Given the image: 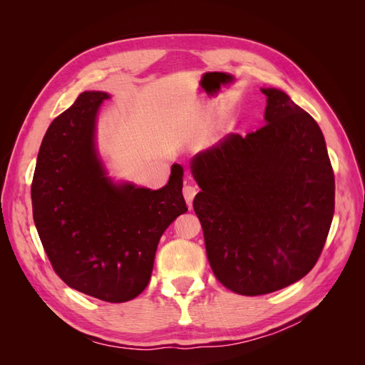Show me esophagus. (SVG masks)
<instances>
[{
  "mask_svg": "<svg viewBox=\"0 0 365 365\" xmlns=\"http://www.w3.org/2000/svg\"><path fill=\"white\" fill-rule=\"evenodd\" d=\"M182 195H184L185 202L189 204V205H192L193 197H195V195H196V187H193L192 184H185L184 189H182Z\"/></svg>",
  "mask_w": 365,
  "mask_h": 365,
  "instance_id": "1",
  "label": "esophagus"
}]
</instances>
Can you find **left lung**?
I'll return each mask as SVG.
<instances>
[{
    "instance_id": "8db88e82",
    "label": "left lung",
    "mask_w": 365,
    "mask_h": 365,
    "mask_svg": "<svg viewBox=\"0 0 365 365\" xmlns=\"http://www.w3.org/2000/svg\"><path fill=\"white\" fill-rule=\"evenodd\" d=\"M262 93L267 125L245 137L230 134L190 163L210 267L240 295L303 279L323 251L335 210L322 129L282 90Z\"/></svg>"
}]
</instances>
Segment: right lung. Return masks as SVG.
I'll return each mask as SVG.
<instances>
[{
  "mask_svg": "<svg viewBox=\"0 0 365 365\" xmlns=\"http://www.w3.org/2000/svg\"><path fill=\"white\" fill-rule=\"evenodd\" d=\"M103 91H85L51 121L31 182L33 219L53 269L70 288L109 303L140 295L160 237L187 212L182 168L160 190L114 182L96 146Z\"/></svg>",
  "mask_w": 365,
  "mask_h": 365,
  "instance_id": "obj_1",
  "label": "right lung"
}]
</instances>
